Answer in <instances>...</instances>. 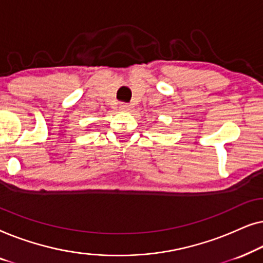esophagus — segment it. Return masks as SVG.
Listing matches in <instances>:
<instances>
[{"label":"esophagus","mask_w":263,"mask_h":263,"mask_svg":"<svg viewBox=\"0 0 263 263\" xmlns=\"http://www.w3.org/2000/svg\"><path fill=\"white\" fill-rule=\"evenodd\" d=\"M120 109L122 111H128V110H130V105H129V104H121Z\"/></svg>","instance_id":"1"}]
</instances>
